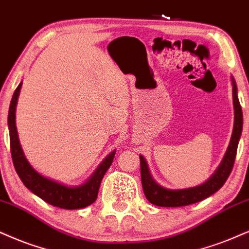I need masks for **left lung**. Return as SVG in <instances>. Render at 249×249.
<instances>
[{
	"label": "left lung",
	"mask_w": 249,
	"mask_h": 249,
	"mask_svg": "<svg viewBox=\"0 0 249 249\" xmlns=\"http://www.w3.org/2000/svg\"><path fill=\"white\" fill-rule=\"evenodd\" d=\"M233 84V105H234V127H233V133L230 145L226 150L225 156H224L222 164L214 172V174L210 178L207 182L197 187H193L188 189H179L171 190L162 188L156 183L152 179L151 174L148 168L145 159L143 156H140L141 161V180H142L144 195L150 203L158 205V207H183V205H189L196 202L202 201V199L209 197L217 190L223 187L225 181L228 180L230 174H231L233 165H234L235 156H237L238 143L240 140V135L242 131V109L238 99V90L237 84L234 79L232 78Z\"/></svg>",
	"instance_id": "1"
}]
</instances>
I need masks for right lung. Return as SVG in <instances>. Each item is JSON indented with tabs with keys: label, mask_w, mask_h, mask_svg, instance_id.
Returning a JSON list of instances; mask_svg holds the SVG:
<instances>
[{
	"label": "right lung",
	"mask_w": 249,
	"mask_h": 249,
	"mask_svg": "<svg viewBox=\"0 0 249 249\" xmlns=\"http://www.w3.org/2000/svg\"><path fill=\"white\" fill-rule=\"evenodd\" d=\"M21 83L18 85L14 96H12L10 107H9V134H10V150L12 162H14L15 170H16L18 177L20 178L21 182L29 188L33 194L39 196L48 204L54 207L62 208V209H82L93 203L97 199L98 190H99L101 180L112 165L114 159L115 151L109 153L108 157L104 159V161L99 165L97 171L94 172L91 179L84 185L79 187H67L61 185L59 182L47 179V178L40 176L38 172L35 171L32 166L26 160L23 150L20 148L19 140H18L16 121H15V112H16V105Z\"/></svg>",
	"instance_id": "add662e5"
}]
</instances>
